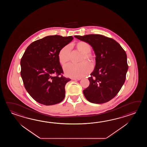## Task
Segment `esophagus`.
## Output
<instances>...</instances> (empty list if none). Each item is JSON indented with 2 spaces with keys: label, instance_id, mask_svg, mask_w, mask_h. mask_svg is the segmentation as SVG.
<instances>
[{
  "label": "esophagus",
  "instance_id": "obj_1",
  "mask_svg": "<svg viewBox=\"0 0 147 147\" xmlns=\"http://www.w3.org/2000/svg\"><path fill=\"white\" fill-rule=\"evenodd\" d=\"M71 79L74 80H81V78H72Z\"/></svg>",
  "mask_w": 147,
  "mask_h": 147
}]
</instances>
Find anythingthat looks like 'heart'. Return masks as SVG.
<instances>
[{"instance_id":"1","label":"heart","mask_w":147,"mask_h":147,"mask_svg":"<svg viewBox=\"0 0 147 147\" xmlns=\"http://www.w3.org/2000/svg\"><path fill=\"white\" fill-rule=\"evenodd\" d=\"M77 48L82 53L80 61L86 59L92 60L93 57L90 53L91 48L90 45L84 41H80L77 44ZM71 58V47L67 45L60 50L58 53V59L61 65H65L69 61ZM92 66L89 63L84 61L80 63H70L64 66V72L67 76L72 78L83 77L89 74L92 70Z\"/></svg>"}]
</instances>
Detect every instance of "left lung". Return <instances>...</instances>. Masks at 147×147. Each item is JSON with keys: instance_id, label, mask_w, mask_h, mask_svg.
I'll return each instance as SVG.
<instances>
[{"instance_id": "8db88e82", "label": "left lung", "mask_w": 147, "mask_h": 147, "mask_svg": "<svg viewBox=\"0 0 147 147\" xmlns=\"http://www.w3.org/2000/svg\"><path fill=\"white\" fill-rule=\"evenodd\" d=\"M92 47L96 66L88 79L90 84L83 91L91 103H105L116 96L125 80L128 71L127 57L120 45L110 38L101 34L75 36Z\"/></svg>"}]
</instances>
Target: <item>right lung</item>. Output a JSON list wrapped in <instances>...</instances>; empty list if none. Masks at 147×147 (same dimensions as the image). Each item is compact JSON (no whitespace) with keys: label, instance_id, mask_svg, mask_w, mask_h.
Returning <instances> with one entry per match:
<instances>
[{"label":"right lung","instance_id":"add662e5","mask_svg":"<svg viewBox=\"0 0 147 147\" xmlns=\"http://www.w3.org/2000/svg\"><path fill=\"white\" fill-rule=\"evenodd\" d=\"M72 39V36H47L32 42L24 53L21 77L28 94L38 103L50 106L63 100L65 85L71 79L62 75L58 53Z\"/></svg>","mask_w":147,"mask_h":147}]
</instances>
